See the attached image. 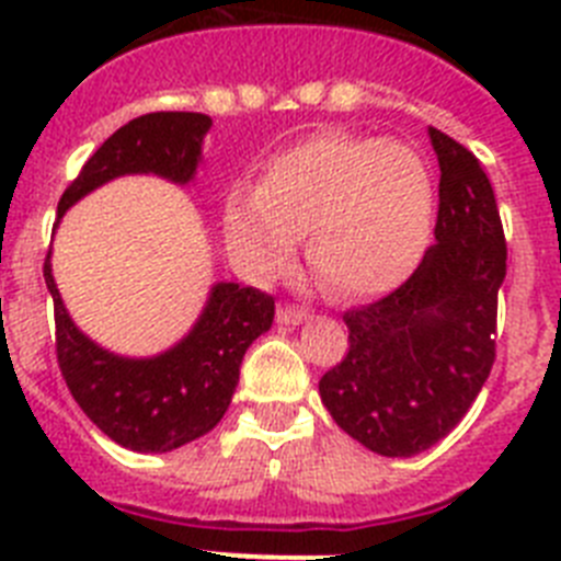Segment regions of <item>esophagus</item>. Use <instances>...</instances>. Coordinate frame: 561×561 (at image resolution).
Masks as SVG:
<instances>
[{
    "mask_svg": "<svg viewBox=\"0 0 561 561\" xmlns=\"http://www.w3.org/2000/svg\"><path fill=\"white\" fill-rule=\"evenodd\" d=\"M311 311L306 309V306H295V304H284L277 306V323L284 325H300L304 320H309Z\"/></svg>",
    "mask_w": 561,
    "mask_h": 561,
    "instance_id": "esophagus-1",
    "label": "esophagus"
}]
</instances>
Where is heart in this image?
<instances>
[{"label": "heart", "mask_w": 561, "mask_h": 561, "mask_svg": "<svg viewBox=\"0 0 561 561\" xmlns=\"http://www.w3.org/2000/svg\"><path fill=\"white\" fill-rule=\"evenodd\" d=\"M433 219V176L415 148L331 131L275 153L257 191H232L225 236L257 275L286 270L297 238L309 236L306 255L320 284L368 297L415 270Z\"/></svg>", "instance_id": "b5f03b06"}]
</instances>
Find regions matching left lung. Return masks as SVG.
I'll use <instances>...</instances> for the list:
<instances>
[{"instance_id": "8db88e82", "label": "left lung", "mask_w": 561, "mask_h": 561, "mask_svg": "<svg viewBox=\"0 0 561 561\" xmlns=\"http://www.w3.org/2000/svg\"><path fill=\"white\" fill-rule=\"evenodd\" d=\"M435 244L376 304L345 311L348 354L320 379L331 419L362 447L410 458L455 430L494 365L505 236L478 157L438 128Z\"/></svg>"}]
</instances>
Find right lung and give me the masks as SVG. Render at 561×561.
Here are the masks:
<instances>
[{
  "mask_svg": "<svg viewBox=\"0 0 561 561\" xmlns=\"http://www.w3.org/2000/svg\"><path fill=\"white\" fill-rule=\"evenodd\" d=\"M213 121L199 112H151L108 137L69 182L58 219L95 187L126 173H157L187 185ZM44 280L56 309L58 368L72 399L114 444L134 453H171L210 433L230 408L238 368L252 340L270 331L275 297L252 286L216 284L191 334L148 359H128L89 340L64 309L49 252Z\"/></svg>",
  "mask_w": 561,
  "mask_h": 561,
  "instance_id": "obj_1",
  "label": "right lung"
}]
</instances>
